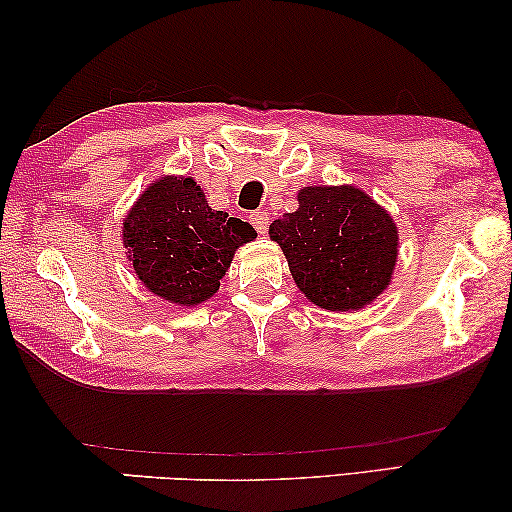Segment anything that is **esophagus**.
I'll use <instances>...</instances> for the list:
<instances>
[{"instance_id":"esophagus-1","label":"esophagus","mask_w":512,"mask_h":512,"mask_svg":"<svg viewBox=\"0 0 512 512\" xmlns=\"http://www.w3.org/2000/svg\"><path fill=\"white\" fill-rule=\"evenodd\" d=\"M267 220H270V217H267L265 211H254L249 215V222L254 224V229L261 233V236H265V233H267V224H270Z\"/></svg>"}]
</instances>
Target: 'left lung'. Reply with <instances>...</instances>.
<instances>
[{"label": "left lung", "instance_id": "1", "mask_svg": "<svg viewBox=\"0 0 512 512\" xmlns=\"http://www.w3.org/2000/svg\"><path fill=\"white\" fill-rule=\"evenodd\" d=\"M299 208L270 224L297 288L326 311H358L390 286L397 224L354 186H308Z\"/></svg>", "mask_w": 512, "mask_h": 512}]
</instances>
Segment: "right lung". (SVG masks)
I'll use <instances>...</instances> for the list:
<instances>
[{"mask_svg": "<svg viewBox=\"0 0 512 512\" xmlns=\"http://www.w3.org/2000/svg\"><path fill=\"white\" fill-rule=\"evenodd\" d=\"M254 226L213 211L190 177H161L124 217L122 240L138 279L177 306H197L220 290L236 249Z\"/></svg>", "mask_w": 512, "mask_h": 512, "instance_id": "right-lung-1", "label": "right lung"}]
</instances>
